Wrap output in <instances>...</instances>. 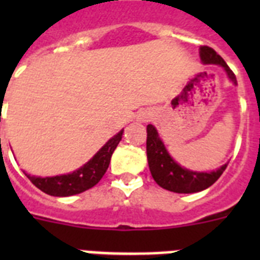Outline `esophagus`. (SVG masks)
Instances as JSON below:
<instances>
[{
	"mask_svg": "<svg viewBox=\"0 0 260 260\" xmlns=\"http://www.w3.org/2000/svg\"><path fill=\"white\" fill-rule=\"evenodd\" d=\"M147 118H148V114L147 113L139 114V121H147Z\"/></svg>",
	"mask_w": 260,
	"mask_h": 260,
	"instance_id": "34e87169",
	"label": "esophagus"
}]
</instances>
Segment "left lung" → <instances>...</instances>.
<instances>
[{
    "label": "left lung",
    "instance_id": "8db88e82",
    "mask_svg": "<svg viewBox=\"0 0 260 260\" xmlns=\"http://www.w3.org/2000/svg\"><path fill=\"white\" fill-rule=\"evenodd\" d=\"M200 58L204 64H217L222 67L231 82L238 85L236 77L232 70L213 48L206 46L201 47ZM147 159H148L151 175L160 187L169 191H174V193L183 194L197 193V191L208 189L217 181L228 165L225 163L221 167H218L217 170L208 171V173L193 171L182 167L171 158V155L165 147V143L159 138L158 131L151 124L147 125Z\"/></svg>",
    "mask_w": 260,
    "mask_h": 260
}]
</instances>
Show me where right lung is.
<instances>
[{
	"label": "right lung",
	"mask_w": 260,
	"mask_h": 260,
	"mask_svg": "<svg viewBox=\"0 0 260 260\" xmlns=\"http://www.w3.org/2000/svg\"><path fill=\"white\" fill-rule=\"evenodd\" d=\"M124 134L121 129L113 138L109 139L104 146L100 148L97 154L90 159L89 162L85 163L78 170L62 175H55V177H35L30 174L25 175L29 178V181L34 183L38 189L44 191L46 194L55 196V197H69L91 189L98 182L101 181L104 174L106 173L109 167L110 158L116 147L120 143Z\"/></svg>",
	"instance_id": "add662e5"
}]
</instances>
